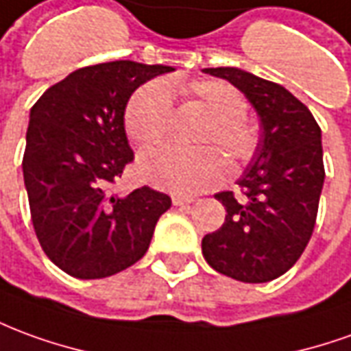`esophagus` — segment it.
Wrapping results in <instances>:
<instances>
[{
    "instance_id": "34e87169",
    "label": "esophagus",
    "mask_w": 351,
    "mask_h": 351,
    "mask_svg": "<svg viewBox=\"0 0 351 351\" xmlns=\"http://www.w3.org/2000/svg\"><path fill=\"white\" fill-rule=\"evenodd\" d=\"M193 201V197H188V195H173V203L176 207H182V205H190Z\"/></svg>"
}]
</instances>
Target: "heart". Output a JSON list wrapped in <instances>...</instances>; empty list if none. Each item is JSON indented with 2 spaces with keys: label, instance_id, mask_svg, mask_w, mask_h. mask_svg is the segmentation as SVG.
<instances>
[{
  "label": "heart",
  "instance_id": "1",
  "mask_svg": "<svg viewBox=\"0 0 351 351\" xmlns=\"http://www.w3.org/2000/svg\"><path fill=\"white\" fill-rule=\"evenodd\" d=\"M192 95L215 116L203 142L220 144L234 161H247L256 150V131L245 121L247 104L237 90L224 82L199 80L175 85ZM125 131L141 146L158 144L167 136L173 121V97L165 82H148L134 90L125 106ZM136 169L144 180L169 192L197 193L222 182L230 163L222 152L209 146L201 150L152 148L138 156Z\"/></svg>",
  "mask_w": 351,
  "mask_h": 351
}]
</instances>
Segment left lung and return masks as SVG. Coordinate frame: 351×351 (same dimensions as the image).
Here are the masks:
<instances>
[{
	"instance_id": "left-lung-1",
	"label": "left lung",
	"mask_w": 351,
	"mask_h": 351,
	"mask_svg": "<svg viewBox=\"0 0 351 351\" xmlns=\"http://www.w3.org/2000/svg\"><path fill=\"white\" fill-rule=\"evenodd\" d=\"M251 102L261 136L241 178V197L220 192L226 220L201 251L210 268L243 283H266L295 266L312 237L325 180L321 129L293 93L239 68H205Z\"/></svg>"
}]
</instances>
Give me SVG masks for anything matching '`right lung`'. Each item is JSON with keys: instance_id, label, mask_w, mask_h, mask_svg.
<instances>
[{"instance_id": "add662e5", "label": "right lung", "mask_w": 351, "mask_h": 351, "mask_svg": "<svg viewBox=\"0 0 351 351\" xmlns=\"http://www.w3.org/2000/svg\"><path fill=\"white\" fill-rule=\"evenodd\" d=\"M173 66L116 60L87 66L32 106L22 159L34 230L51 262L77 279H100L146 254L167 193L110 186L133 161L125 106L142 83Z\"/></svg>"}]
</instances>
